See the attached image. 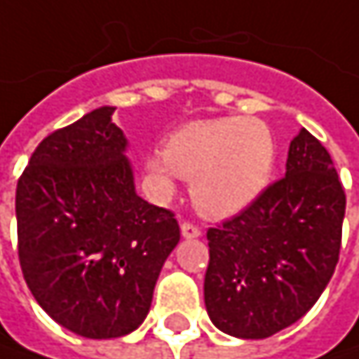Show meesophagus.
Wrapping results in <instances>:
<instances>
[{"label":"esophagus","instance_id":"34e87169","mask_svg":"<svg viewBox=\"0 0 359 359\" xmlns=\"http://www.w3.org/2000/svg\"><path fill=\"white\" fill-rule=\"evenodd\" d=\"M182 235L186 239H196V237L202 235V229L198 224H194V222H182Z\"/></svg>","mask_w":359,"mask_h":359}]
</instances>
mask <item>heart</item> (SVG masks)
Instances as JSON below:
<instances>
[{
    "label": "heart",
    "instance_id": "1",
    "mask_svg": "<svg viewBox=\"0 0 359 359\" xmlns=\"http://www.w3.org/2000/svg\"><path fill=\"white\" fill-rule=\"evenodd\" d=\"M276 157V139L266 122L222 116L175 128L163 153L147 157V171L161 194L173 192L175 175L190 180L194 202L204 215L231 217L268 188Z\"/></svg>",
    "mask_w": 359,
    "mask_h": 359
}]
</instances>
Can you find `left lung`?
Segmentation results:
<instances>
[{
	"label": "left lung",
	"instance_id": "8db88e82",
	"mask_svg": "<svg viewBox=\"0 0 359 359\" xmlns=\"http://www.w3.org/2000/svg\"><path fill=\"white\" fill-rule=\"evenodd\" d=\"M344 215L346 192L329 151L300 128L286 175L206 233L210 320L229 335L264 339L306 315L339 262Z\"/></svg>",
	"mask_w": 359,
	"mask_h": 359
}]
</instances>
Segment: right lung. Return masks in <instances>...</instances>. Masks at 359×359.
<instances>
[{
    "label": "right lung",
    "mask_w": 359,
    "mask_h": 359,
    "mask_svg": "<svg viewBox=\"0 0 359 359\" xmlns=\"http://www.w3.org/2000/svg\"><path fill=\"white\" fill-rule=\"evenodd\" d=\"M112 114L97 108L42 139L15 188L24 280L53 319L90 339L141 325L180 241L173 212L135 192Z\"/></svg>",
    "instance_id": "obj_1"
}]
</instances>
